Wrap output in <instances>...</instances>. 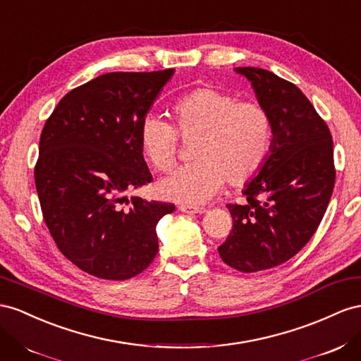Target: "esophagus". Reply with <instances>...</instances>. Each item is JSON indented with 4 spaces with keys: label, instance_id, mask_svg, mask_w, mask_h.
<instances>
[{
    "label": "esophagus",
    "instance_id": "esophagus-1",
    "mask_svg": "<svg viewBox=\"0 0 361 361\" xmlns=\"http://www.w3.org/2000/svg\"><path fill=\"white\" fill-rule=\"evenodd\" d=\"M179 209L182 212H187V214H204L207 209L204 208H197V207H190V204H180Z\"/></svg>",
    "mask_w": 361,
    "mask_h": 361
}]
</instances>
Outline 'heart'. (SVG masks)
Here are the masks:
<instances>
[{
    "label": "heart",
    "mask_w": 361,
    "mask_h": 361,
    "mask_svg": "<svg viewBox=\"0 0 361 361\" xmlns=\"http://www.w3.org/2000/svg\"><path fill=\"white\" fill-rule=\"evenodd\" d=\"M173 118L182 138L199 136L194 162L174 169L158 182L164 199L183 204H203L228 179L232 185L250 180L266 164L271 123L267 111L253 102L212 87L183 95L173 106ZM157 114H147L138 129L140 149L157 170L176 161L178 133Z\"/></svg>",
    "instance_id": "1"
}]
</instances>
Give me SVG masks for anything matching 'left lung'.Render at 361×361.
Wrapping results in <instances>:
<instances>
[{
	"mask_svg": "<svg viewBox=\"0 0 361 361\" xmlns=\"http://www.w3.org/2000/svg\"><path fill=\"white\" fill-rule=\"evenodd\" d=\"M250 82L271 123L266 164L246 182L247 202L226 204L233 225L219 247L245 274L276 267L313 237L333 196L336 170L326 123L299 87L261 68H235Z\"/></svg>",
	"mask_w": 361,
	"mask_h": 361,
	"instance_id": "8db88e82",
	"label": "left lung"
}]
</instances>
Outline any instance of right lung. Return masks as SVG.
I'll return each mask as SVG.
<instances>
[{"instance_id": "right-lung-1", "label": "right lung", "mask_w": 361, "mask_h": 361, "mask_svg": "<svg viewBox=\"0 0 361 361\" xmlns=\"http://www.w3.org/2000/svg\"><path fill=\"white\" fill-rule=\"evenodd\" d=\"M173 74L95 77L68 92L42 129L35 182L44 220L63 255L92 276L133 278L158 253L157 225L174 204L126 192L153 180L138 129Z\"/></svg>"}]
</instances>
